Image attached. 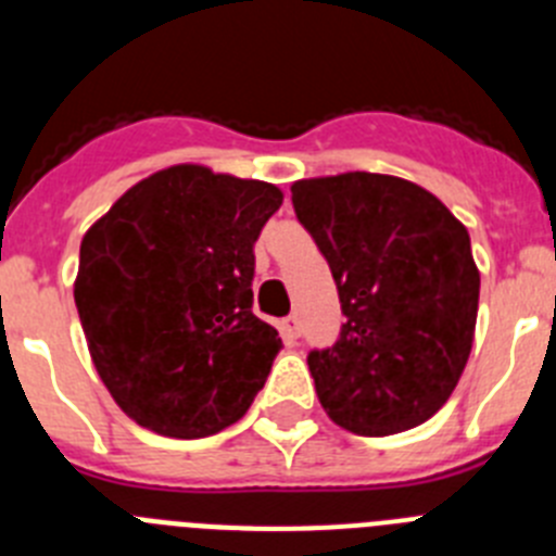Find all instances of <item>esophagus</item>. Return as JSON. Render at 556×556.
I'll return each instance as SVG.
<instances>
[{
	"mask_svg": "<svg viewBox=\"0 0 556 556\" xmlns=\"http://www.w3.org/2000/svg\"><path fill=\"white\" fill-rule=\"evenodd\" d=\"M281 333L287 339H298V337H301V317H298V314H289V317H283V320H281Z\"/></svg>",
	"mask_w": 556,
	"mask_h": 556,
	"instance_id": "34e87169",
	"label": "esophagus"
}]
</instances>
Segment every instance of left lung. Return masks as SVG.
Wrapping results in <instances>:
<instances>
[{
  "instance_id": "obj_1",
  "label": "left lung",
  "mask_w": 556,
  "mask_h": 556,
  "mask_svg": "<svg viewBox=\"0 0 556 556\" xmlns=\"http://www.w3.org/2000/svg\"><path fill=\"white\" fill-rule=\"evenodd\" d=\"M292 205L345 314L337 342L308 353L323 409L362 437L426 424L473 348L479 269L468 228L424 186L376 172L298 180Z\"/></svg>"
}]
</instances>
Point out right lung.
Masks as SVG:
<instances>
[{
  "label": "right lung",
  "mask_w": 556,
  "mask_h": 556,
  "mask_svg": "<svg viewBox=\"0 0 556 556\" xmlns=\"http://www.w3.org/2000/svg\"><path fill=\"white\" fill-rule=\"evenodd\" d=\"M283 194L178 164L86 230L75 303L102 384L130 420L198 440L233 426L281 337L253 314V244Z\"/></svg>",
  "instance_id": "add662e5"
}]
</instances>
